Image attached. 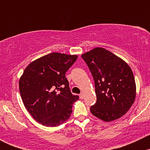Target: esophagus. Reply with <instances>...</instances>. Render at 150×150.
Segmentation results:
<instances>
[{"label": "esophagus", "mask_w": 150, "mask_h": 150, "mask_svg": "<svg viewBox=\"0 0 150 150\" xmlns=\"http://www.w3.org/2000/svg\"><path fill=\"white\" fill-rule=\"evenodd\" d=\"M83 97H84V94L83 93H81V94H80V99H83Z\"/></svg>", "instance_id": "34e87169"}]
</instances>
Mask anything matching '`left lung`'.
I'll list each match as a JSON object with an SVG mask.
<instances>
[{"label":"left lung","instance_id":"8db88e82","mask_svg":"<svg viewBox=\"0 0 150 150\" xmlns=\"http://www.w3.org/2000/svg\"><path fill=\"white\" fill-rule=\"evenodd\" d=\"M81 56L94 80L97 101L90 107L91 113L106 122L123 116L135 99V78L129 65L103 48Z\"/></svg>","mask_w":150,"mask_h":150}]
</instances>
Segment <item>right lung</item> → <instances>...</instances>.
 I'll return each mask as SVG.
<instances>
[{"mask_svg":"<svg viewBox=\"0 0 150 150\" xmlns=\"http://www.w3.org/2000/svg\"><path fill=\"white\" fill-rule=\"evenodd\" d=\"M76 55L51 53L32 62L19 82L25 108L37 121L58 126L70 118L77 95L70 92L65 73L76 61Z\"/></svg>","mask_w":150,"mask_h":150,"instance_id":"obj_1","label":"right lung"}]
</instances>
